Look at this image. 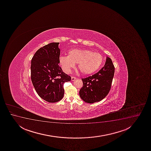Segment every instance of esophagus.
Returning <instances> with one entry per match:
<instances>
[{
  "label": "esophagus",
  "mask_w": 151,
  "mask_h": 151,
  "mask_svg": "<svg viewBox=\"0 0 151 151\" xmlns=\"http://www.w3.org/2000/svg\"><path fill=\"white\" fill-rule=\"evenodd\" d=\"M76 79V77H75L72 76L71 77V80L72 81H75Z\"/></svg>",
  "instance_id": "esophagus-1"
}]
</instances>
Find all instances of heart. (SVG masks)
<instances>
[{
	"mask_svg": "<svg viewBox=\"0 0 151 151\" xmlns=\"http://www.w3.org/2000/svg\"><path fill=\"white\" fill-rule=\"evenodd\" d=\"M59 62L65 73H70L75 64H78V68L82 73L90 74L99 69L104 59L101 54L89 50H73L69 52V55H60Z\"/></svg>",
	"mask_w": 151,
	"mask_h": 151,
	"instance_id": "1",
	"label": "heart"
}]
</instances>
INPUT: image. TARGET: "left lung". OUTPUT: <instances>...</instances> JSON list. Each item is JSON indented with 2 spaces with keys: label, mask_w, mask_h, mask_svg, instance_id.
I'll return each mask as SVG.
<instances>
[{
  "label": "left lung",
  "mask_w": 151,
  "mask_h": 151,
  "mask_svg": "<svg viewBox=\"0 0 151 151\" xmlns=\"http://www.w3.org/2000/svg\"><path fill=\"white\" fill-rule=\"evenodd\" d=\"M114 72L115 67L112 60L107 57L105 65L98 73L82 78L83 86L79 91L81 99L90 104L104 99L110 91Z\"/></svg>",
  "instance_id": "8db88e82"
}]
</instances>
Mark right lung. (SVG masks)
I'll return each mask as SVG.
<instances>
[{
	"instance_id": "1",
	"label": "right lung",
	"mask_w": 151,
	"mask_h": 151,
	"mask_svg": "<svg viewBox=\"0 0 151 151\" xmlns=\"http://www.w3.org/2000/svg\"><path fill=\"white\" fill-rule=\"evenodd\" d=\"M59 42H52L39 48L31 60V79L40 98L49 103L62 99L64 84L71 76L63 72L59 66Z\"/></svg>"
}]
</instances>
